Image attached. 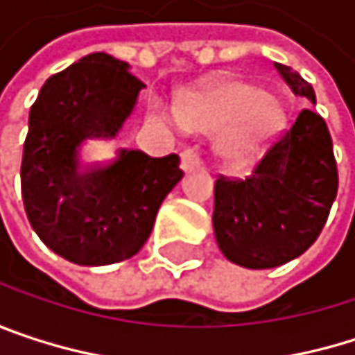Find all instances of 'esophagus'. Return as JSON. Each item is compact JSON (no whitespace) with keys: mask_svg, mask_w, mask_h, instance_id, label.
I'll return each instance as SVG.
<instances>
[{"mask_svg":"<svg viewBox=\"0 0 355 355\" xmlns=\"http://www.w3.org/2000/svg\"><path fill=\"white\" fill-rule=\"evenodd\" d=\"M199 166H201V158H199L197 150L189 148V150H184V152L180 154V168H182L184 173L195 171V168H199Z\"/></svg>","mask_w":355,"mask_h":355,"instance_id":"obj_1","label":"esophagus"}]
</instances>
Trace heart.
Returning a JSON list of instances; mask_svg holds the SVG:
<instances>
[{
    "instance_id": "1",
    "label": "heart",
    "mask_w": 355,
    "mask_h": 355,
    "mask_svg": "<svg viewBox=\"0 0 355 355\" xmlns=\"http://www.w3.org/2000/svg\"><path fill=\"white\" fill-rule=\"evenodd\" d=\"M178 123L197 133H222L216 144L218 160L230 171H243L284 131L286 108L261 86L230 80L189 96L178 107Z\"/></svg>"
}]
</instances>
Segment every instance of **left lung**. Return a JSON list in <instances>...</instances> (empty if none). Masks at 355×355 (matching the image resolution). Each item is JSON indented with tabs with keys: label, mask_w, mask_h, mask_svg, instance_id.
Instances as JSON below:
<instances>
[{
	"label": "left lung",
	"mask_w": 355,
	"mask_h": 355,
	"mask_svg": "<svg viewBox=\"0 0 355 355\" xmlns=\"http://www.w3.org/2000/svg\"><path fill=\"white\" fill-rule=\"evenodd\" d=\"M277 71L296 96L317 105L313 86L292 67ZM337 195V164L327 123L313 108L273 144L245 180L218 178L214 234L222 254L247 269L300 257L320 234Z\"/></svg>",
	"instance_id": "8db88e82"
}]
</instances>
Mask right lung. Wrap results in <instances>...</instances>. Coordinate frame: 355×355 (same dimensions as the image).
Here are the masks:
<instances>
[{"label": "right lung", "instance_id": "add662e5", "mask_svg": "<svg viewBox=\"0 0 355 355\" xmlns=\"http://www.w3.org/2000/svg\"><path fill=\"white\" fill-rule=\"evenodd\" d=\"M146 86L108 53L51 76L31 108L22 199L38 239L76 265H110L139 252L164 197L182 178L177 154L150 158L121 148L84 164L88 139H114Z\"/></svg>", "mask_w": 355, "mask_h": 355}]
</instances>
